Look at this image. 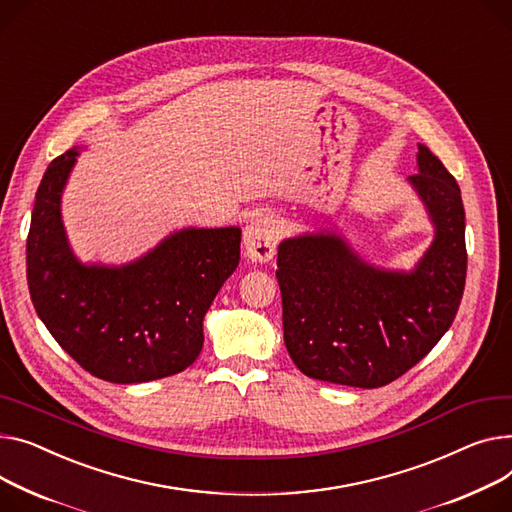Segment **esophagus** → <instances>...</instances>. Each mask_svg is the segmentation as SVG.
Masks as SVG:
<instances>
[{"instance_id": "esophagus-1", "label": "esophagus", "mask_w": 512, "mask_h": 512, "mask_svg": "<svg viewBox=\"0 0 512 512\" xmlns=\"http://www.w3.org/2000/svg\"><path fill=\"white\" fill-rule=\"evenodd\" d=\"M243 243L247 249V257L255 263H267L276 255L278 245V226L271 214H257L247 226L243 234Z\"/></svg>"}]
</instances>
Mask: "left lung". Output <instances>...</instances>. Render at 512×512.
<instances>
[{
    "instance_id": "left-lung-1",
    "label": "left lung",
    "mask_w": 512,
    "mask_h": 512,
    "mask_svg": "<svg viewBox=\"0 0 512 512\" xmlns=\"http://www.w3.org/2000/svg\"><path fill=\"white\" fill-rule=\"evenodd\" d=\"M418 175L407 177L434 226L414 269L364 261L337 230L280 243L284 344L306 377L377 389L416 366L445 335L465 288V210L442 162L418 144Z\"/></svg>"
}]
</instances>
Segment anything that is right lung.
<instances>
[{
  "mask_svg": "<svg viewBox=\"0 0 512 512\" xmlns=\"http://www.w3.org/2000/svg\"><path fill=\"white\" fill-rule=\"evenodd\" d=\"M78 148L37 189L26 280L55 342L94 377L131 385L170 377L203 348V317L241 259V228H183L123 265L82 263L67 241L61 195Z\"/></svg>",
  "mask_w": 512,
  "mask_h": 512,
  "instance_id": "add662e5",
  "label": "right lung"
}]
</instances>
